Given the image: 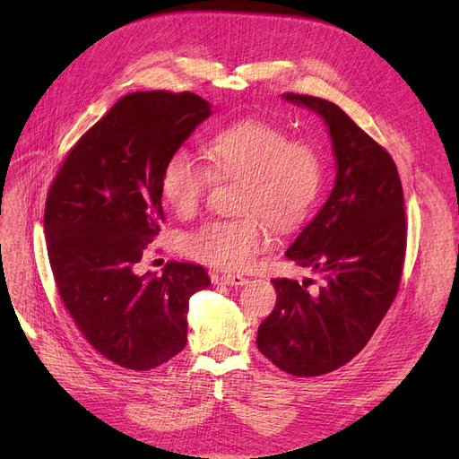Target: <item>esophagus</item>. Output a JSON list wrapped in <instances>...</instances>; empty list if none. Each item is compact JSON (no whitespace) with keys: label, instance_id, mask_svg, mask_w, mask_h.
Here are the masks:
<instances>
[{"label":"esophagus","instance_id":"esophagus-1","mask_svg":"<svg viewBox=\"0 0 459 459\" xmlns=\"http://www.w3.org/2000/svg\"><path fill=\"white\" fill-rule=\"evenodd\" d=\"M215 281H220L221 284H229V286H244L247 282V279L244 275L238 273H227V275H213Z\"/></svg>","mask_w":459,"mask_h":459}]
</instances>
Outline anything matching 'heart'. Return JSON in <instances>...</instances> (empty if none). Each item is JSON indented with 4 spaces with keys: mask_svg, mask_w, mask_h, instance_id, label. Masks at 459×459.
I'll list each match as a JSON object with an SVG mask.
<instances>
[{
    "mask_svg": "<svg viewBox=\"0 0 459 459\" xmlns=\"http://www.w3.org/2000/svg\"><path fill=\"white\" fill-rule=\"evenodd\" d=\"M208 167L177 151L160 173L165 203L180 217L195 215L212 178H242L232 220H212L182 236L180 251L208 266L247 270L272 246V221L279 230L301 225L320 199L325 177L316 143L288 137L264 118H242L210 134L203 143Z\"/></svg>",
    "mask_w": 459,
    "mask_h": 459,
    "instance_id": "1",
    "label": "heart"
}]
</instances>
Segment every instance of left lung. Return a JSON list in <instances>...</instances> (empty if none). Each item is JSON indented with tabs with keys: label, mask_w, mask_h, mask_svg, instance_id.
Instances as JSON below:
<instances>
[{
	"label": "left lung",
	"mask_w": 459,
	"mask_h": 459,
	"mask_svg": "<svg viewBox=\"0 0 459 459\" xmlns=\"http://www.w3.org/2000/svg\"><path fill=\"white\" fill-rule=\"evenodd\" d=\"M284 99L327 123L336 180L324 208L286 251L320 282L272 279L277 303L258 327L256 346L277 368L312 377L350 363L387 315L402 279L407 223L391 154L336 104L294 92Z\"/></svg>",
	"instance_id": "left-lung-1"
}]
</instances>
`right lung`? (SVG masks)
Instances as JSON below:
<instances>
[{
    "instance_id": "right-lung-1",
    "label": "right lung",
    "mask_w": 459,
    "mask_h": 459,
    "mask_svg": "<svg viewBox=\"0 0 459 459\" xmlns=\"http://www.w3.org/2000/svg\"><path fill=\"white\" fill-rule=\"evenodd\" d=\"M210 113L189 91L130 92L78 139L48 191L44 234L61 301L87 342L128 370L184 350L189 298L210 284L189 262L137 273L165 221L161 167Z\"/></svg>"
}]
</instances>
